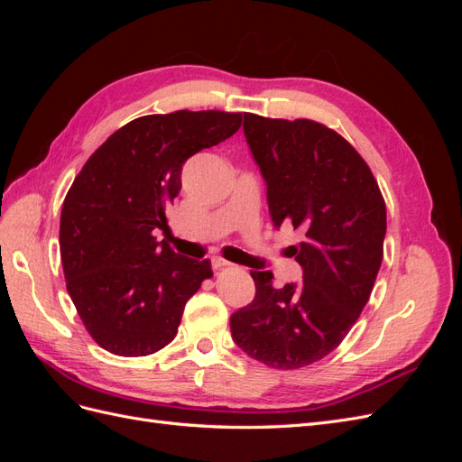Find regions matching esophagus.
<instances>
[{"mask_svg":"<svg viewBox=\"0 0 462 462\" xmlns=\"http://www.w3.org/2000/svg\"><path fill=\"white\" fill-rule=\"evenodd\" d=\"M227 265H231L227 260H223L221 256H216L212 258V268L214 270H221V268H227Z\"/></svg>","mask_w":462,"mask_h":462,"instance_id":"obj_1","label":"esophagus"}]
</instances>
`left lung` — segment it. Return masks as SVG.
Here are the masks:
<instances>
[{"instance_id":"8db88e82","label":"left lung","mask_w":462,"mask_h":462,"mask_svg":"<svg viewBox=\"0 0 462 462\" xmlns=\"http://www.w3.org/2000/svg\"><path fill=\"white\" fill-rule=\"evenodd\" d=\"M243 129L273 226L302 233L289 246L302 282L273 287L272 272H250L256 297L231 316V335L262 365L297 370L335 351L365 310L383 258L385 202L368 163L326 125L245 114Z\"/></svg>"}]
</instances>
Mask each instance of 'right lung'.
Wrapping results in <instances>:
<instances>
[{"label":"right lung","mask_w":462,"mask_h":462,"mask_svg":"<svg viewBox=\"0 0 462 462\" xmlns=\"http://www.w3.org/2000/svg\"><path fill=\"white\" fill-rule=\"evenodd\" d=\"M243 114H156L123 125L82 165L60 221L69 297L90 337L117 356H146L177 335L209 260L177 254L153 231L180 190L183 163L239 131Z\"/></svg>","instance_id":"add662e5"}]
</instances>
